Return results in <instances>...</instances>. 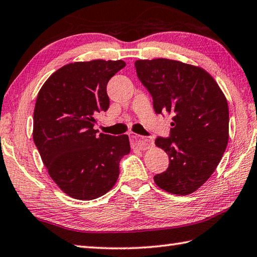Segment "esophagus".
<instances>
[{
  "instance_id": "esophagus-1",
  "label": "esophagus",
  "mask_w": 257,
  "mask_h": 257,
  "mask_svg": "<svg viewBox=\"0 0 257 257\" xmlns=\"http://www.w3.org/2000/svg\"><path fill=\"white\" fill-rule=\"evenodd\" d=\"M130 142H132V145L134 147L138 148V149H142L145 150L149 147H152L153 146V140L152 139H148V138H144L142 136H138V135H132L130 136Z\"/></svg>"
}]
</instances>
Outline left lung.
Returning <instances> with one entry per match:
<instances>
[{"label": "left lung", "mask_w": 257, "mask_h": 257, "mask_svg": "<svg viewBox=\"0 0 257 257\" xmlns=\"http://www.w3.org/2000/svg\"><path fill=\"white\" fill-rule=\"evenodd\" d=\"M138 79L153 97L156 113L173 115L169 137L155 144L168 155L166 172L155 175L166 192L188 195L212 175L228 143V105L204 69L169 59L138 60Z\"/></svg>", "instance_id": "obj_1"}]
</instances>
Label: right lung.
Instances as JSON below:
<instances>
[{
  "mask_svg": "<svg viewBox=\"0 0 257 257\" xmlns=\"http://www.w3.org/2000/svg\"><path fill=\"white\" fill-rule=\"evenodd\" d=\"M121 60L74 62L55 71L39 91L33 140L50 177L68 196L91 200L108 193L130 153L127 135L99 134L95 114L107 111V84Z\"/></svg>",
  "mask_w": 257,
  "mask_h": 257,
  "instance_id": "right-lung-1",
  "label": "right lung"
}]
</instances>
